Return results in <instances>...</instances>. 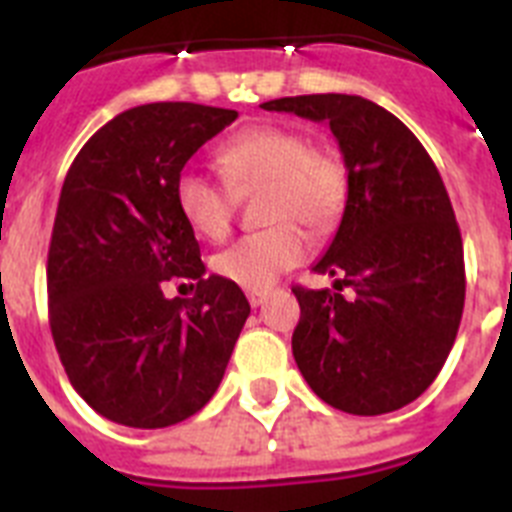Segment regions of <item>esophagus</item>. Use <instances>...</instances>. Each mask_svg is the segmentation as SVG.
<instances>
[{
    "instance_id": "esophagus-1",
    "label": "esophagus",
    "mask_w": 512,
    "mask_h": 512,
    "mask_svg": "<svg viewBox=\"0 0 512 512\" xmlns=\"http://www.w3.org/2000/svg\"><path fill=\"white\" fill-rule=\"evenodd\" d=\"M266 300H269V292H248V302H251V307H261Z\"/></svg>"
}]
</instances>
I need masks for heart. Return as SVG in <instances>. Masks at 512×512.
Returning <instances> with one entry per match:
<instances>
[{"mask_svg":"<svg viewBox=\"0 0 512 512\" xmlns=\"http://www.w3.org/2000/svg\"><path fill=\"white\" fill-rule=\"evenodd\" d=\"M217 166L231 187L197 169H184L174 184L176 207L194 233L220 241L233 225L232 189L266 184L264 215L277 223L243 235L215 256L220 277L248 292H266L310 253V238L295 216L312 230L336 225L348 194L346 164L333 148L310 146L300 130L253 125L217 151Z\"/></svg>","mask_w":512,"mask_h":512,"instance_id":"1","label":"heart"}]
</instances>
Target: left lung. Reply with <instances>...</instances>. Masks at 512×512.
<instances>
[{
	"instance_id": "obj_1",
	"label": "left lung",
	"mask_w": 512,
	"mask_h": 512,
	"mask_svg": "<svg viewBox=\"0 0 512 512\" xmlns=\"http://www.w3.org/2000/svg\"><path fill=\"white\" fill-rule=\"evenodd\" d=\"M328 122L348 171L341 225L312 269L330 289L295 287L292 354L310 390L343 413L418 400L441 372L464 310V248L436 164L392 112L356 94L261 104ZM351 286L354 298L340 295Z\"/></svg>"
}]
</instances>
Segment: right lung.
<instances>
[{"label":"right lung","instance_id":"right-lung-1","mask_svg":"<svg viewBox=\"0 0 512 512\" xmlns=\"http://www.w3.org/2000/svg\"><path fill=\"white\" fill-rule=\"evenodd\" d=\"M235 117L140 104L99 128L66 174L48 248L51 333L74 390L112 423H182L223 382L251 305L238 284L205 277L174 184ZM176 276L198 282L192 301L163 295Z\"/></svg>","mask_w":512,"mask_h":512}]
</instances>
